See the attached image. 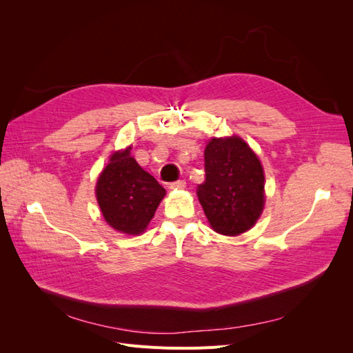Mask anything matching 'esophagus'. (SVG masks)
<instances>
[{"label": "esophagus", "instance_id": "34e87169", "mask_svg": "<svg viewBox=\"0 0 353 353\" xmlns=\"http://www.w3.org/2000/svg\"><path fill=\"white\" fill-rule=\"evenodd\" d=\"M169 188H172V190H183V188H185V181H184V179H178V181H175V183L170 184Z\"/></svg>", "mask_w": 353, "mask_h": 353}]
</instances>
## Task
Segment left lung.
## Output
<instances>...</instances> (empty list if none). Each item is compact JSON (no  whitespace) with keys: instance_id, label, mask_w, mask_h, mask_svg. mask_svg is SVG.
Here are the masks:
<instances>
[{"instance_id":"8db88e82","label":"left lung","mask_w":353,"mask_h":353,"mask_svg":"<svg viewBox=\"0 0 353 353\" xmlns=\"http://www.w3.org/2000/svg\"><path fill=\"white\" fill-rule=\"evenodd\" d=\"M205 183L197 197L212 228L223 236L250 230L263 209V169L241 138H213L205 150Z\"/></svg>"}]
</instances>
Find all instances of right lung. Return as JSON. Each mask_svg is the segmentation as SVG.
<instances>
[{
  "label": "right lung",
  "mask_w": 353,
  "mask_h": 353,
  "mask_svg": "<svg viewBox=\"0 0 353 353\" xmlns=\"http://www.w3.org/2000/svg\"><path fill=\"white\" fill-rule=\"evenodd\" d=\"M117 152L101 172L95 194L105 222L125 234H140L154 216L165 188L130 156Z\"/></svg>",
  "instance_id": "obj_1"
}]
</instances>
